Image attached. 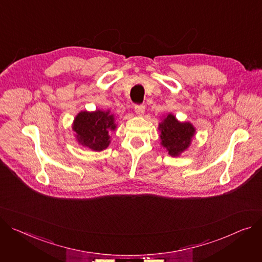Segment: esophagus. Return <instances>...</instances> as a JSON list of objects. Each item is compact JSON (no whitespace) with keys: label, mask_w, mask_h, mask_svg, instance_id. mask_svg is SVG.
I'll return each mask as SVG.
<instances>
[{"label":"esophagus","mask_w":262,"mask_h":262,"mask_svg":"<svg viewBox=\"0 0 262 262\" xmlns=\"http://www.w3.org/2000/svg\"><path fill=\"white\" fill-rule=\"evenodd\" d=\"M144 111H145V106L144 105H136L135 106V113L137 116H143L144 115Z\"/></svg>","instance_id":"obj_1"}]
</instances>
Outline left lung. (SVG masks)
I'll return each mask as SVG.
<instances>
[{
  "instance_id": "8db88e82",
  "label": "left lung",
  "mask_w": 262,
  "mask_h": 262,
  "mask_svg": "<svg viewBox=\"0 0 262 262\" xmlns=\"http://www.w3.org/2000/svg\"><path fill=\"white\" fill-rule=\"evenodd\" d=\"M161 120L158 125L160 143L169 156L179 157L190 146L196 128L190 122H181L172 114H167Z\"/></svg>"
}]
</instances>
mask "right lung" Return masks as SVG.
Returning <instances> with one entry per match:
<instances>
[{"instance_id":"right-lung-1","label":"right lung","mask_w":262,"mask_h":262,"mask_svg":"<svg viewBox=\"0 0 262 262\" xmlns=\"http://www.w3.org/2000/svg\"><path fill=\"white\" fill-rule=\"evenodd\" d=\"M72 128L79 145L101 151L111 144L110 133L116 130L117 123L111 111H82L74 119Z\"/></svg>"}]
</instances>
